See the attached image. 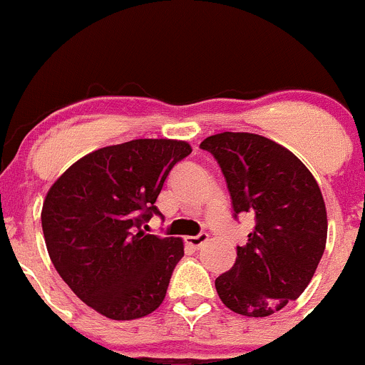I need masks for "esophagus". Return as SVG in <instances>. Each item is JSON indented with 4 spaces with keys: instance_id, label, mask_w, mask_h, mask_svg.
Wrapping results in <instances>:
<instances>
[{
    "instance_id": "1",
    "label": "esophagus",
    "mask_w": 365,
    "mask_h": 365,
    "mask_svg": "<svg viewBox=\"0 0 365 365\" xmlns=\"http://www.w3.org/2000/svg\"><path fill=\"white\" fill-rule=\"evenodd\" d=\"M208 240V233H200V235L185 237V242L192 247H201Z\"/></svg>"
}]
</instances>
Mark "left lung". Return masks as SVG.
I'll return each mask as SVG.
<instances>
[{"mask_svg":"<svg viewBox=\"0 0 365 365\" xmlns=\"http://www.w3.org/2000/svg\"><path fill=\"white\" fill-rule=\"evenodd\" d=\"M200 148L217 160L235 217L251 212L257 221L233 267L215 278L219 298L240 316H271L302 296L324 253L319 185L292 151L257 133H215Z\"/></svg>","mask_w":365,"mask_h":365,"instance_id":"1","label":"left lung"}]
</instances>
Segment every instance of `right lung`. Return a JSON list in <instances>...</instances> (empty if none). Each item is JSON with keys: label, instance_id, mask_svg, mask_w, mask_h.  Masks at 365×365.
<instances>
[{"label": "right lung", "instance_id": "add662e5", "mask_svg": "<svg viewBox=\"0 0 365 365\" xmlns=\"http://www.w3.org/2000/svg\"><path fill=\"white\" fill-rule=\"evenodd\" d=\"M185 140L135 139L74 162L46 194L42 232L53 265L71 291L101 316L132 321L162 305L173 269L183 257L180 237L148 235L140 226Z\"/></svg>", "mask_w": 365, "mask_h": 365}]
</instances>
